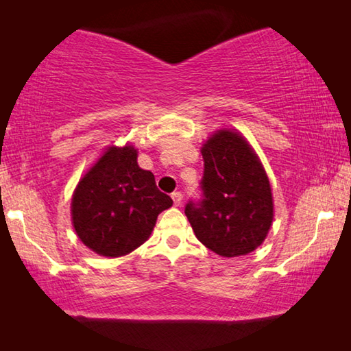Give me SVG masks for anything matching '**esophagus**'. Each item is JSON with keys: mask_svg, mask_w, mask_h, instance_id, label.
Instances as JSON below:
<instances>
[{"mask_svg": "<svg viewBox=\"0 0 351 351\" xmlns=\"http://www.w3.org/2000/svg\"><path fill=\"white\" fill-rule=\"evenodd\" d=\"M171 199H173L175 207H180V206H181V201H182V195H181L180 192L171 193Z\"/></svg>", "mask_w": 351, "mask_h": 351, "instance_id": "obj_1", "label": "esophagus"}]
</instances>
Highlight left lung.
Returning <instances> with one entry per match:
<instances>
[{
  "label": "left lung",
  "mask_w": 351,
  "mask_h": 351,
  "mask_svg": "<svg viewBox=\"0 0 351 351\" xmlns=\"http://www.w3.org/2000/svg\"><path fill=\"white\" fill-rule=\"evenodd\" d=\"M204 198L186 215L197 239L221 257H240L266 240L274 219L269 178L257 152L235 128H218L201 145Z\"/></svg>",
  "instance_id": "8db88e82"
}]
</instances>
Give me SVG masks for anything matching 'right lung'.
<instances>
[{"mask_svg": "<svg viewBox=\"0 0 351 351\" xmlns=\"http://www.w3.org/2000/svg\"><path fill=\"white\" fill-rule=\"evenodd\" d=\"M171 204L152 171L139 167L138 148L108 145L77 182L71 221L88 249L117 258L144 245L159 213Z\"/></svg>", "mask_w": 351, "mask_h": 351, "instance_id": "right-lung-1", "label": "right lung"}]
</instances>
